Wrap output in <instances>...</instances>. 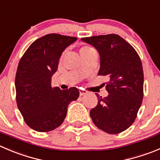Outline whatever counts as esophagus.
Returning <instances> with one entry per match:
<instances>
[{"label":"esophagus","instance_id":"obj_1","mask_svg":"<svg viewBox=\"0 0 160 160\" xmlns=\"http://www.w3.org/2000/svg\"><path fill=\"white\" fill-rule=\"evenodd\" d=\"M86 94H87V91L85 90V89H79V95L83 96V95H86Z\"/></svg>","mask_w":160,"mask_h":160}]
</instances>
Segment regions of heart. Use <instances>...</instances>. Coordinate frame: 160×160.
<instances>
[{
  "mask_svg": "<svg viewBox=\"0 0 160 160\" xmlns=\"http://www.w3.org/2000/svg\"><path fill=\"white\" fill-rule=\"evenodd\" d=\"M92 48H90V47H88V46H85V47H82V48L80 49V52H87V51H90V50H92Z\"/></svg>",
  "mask_w": 160,
  "mask_h": 160,
  "instance_id": "obj_1",
  "label": "heart"
}]
</instances>
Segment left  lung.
<instances>
[{"label": "left lung", "instance_id": "obj_1", "mask_svg": "<svg viewBox=\"0 0 160 160\" xmlns=\"http://www.w3.org/2000/svg\"><path fill=\"white\" fill-rule=\"evenodd\" d=\"M100 55L98 75L108 76V97L97 93L98 103L90 111L96 127L108 133L116 134L131 126L143 100L144 73L136 50L118 34L83 38Z\"/></svg>", "mask_w": 160, "mask_h": 160}]
</instances>
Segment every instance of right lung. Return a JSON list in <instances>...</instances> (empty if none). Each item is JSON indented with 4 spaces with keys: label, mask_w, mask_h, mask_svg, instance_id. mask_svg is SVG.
I'll list each match as a JSON object with an SVG mask.
<instances>
[{
    "label": "right lung",
    "mask_w": 160,
    "mask_h": 160,
    "mask_svg": "<svg viewBox=\"0 0 160 160\" xmlns=\"http://www.w3.org/2000/svg\"><path fill=\"white\" fill-rule=\"evenodd\" d=\"M76 40L47 34L34 41L19 61L15 81L17 106L26 123L36 131L48 132L60 127L68 104L78 98L77 88L61 90L51 86L62 52Z\"/></svg>",
    "instance_id": "add662e5"
}]
</instances>
